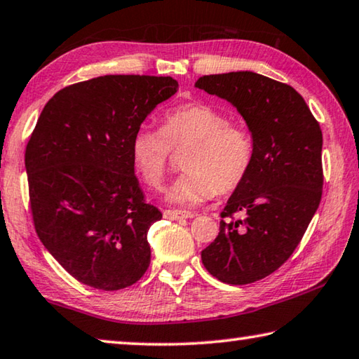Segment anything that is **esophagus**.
I'll use <instances>...</instances> for the list:
<instances>
[{"instance_id": "obj_1", "label": "esophagus", "mask_w": 359, "mask_h": 359, "mask_svg": "<svg viewBox=\"0 0 359 359\" xmlns=\"http://www.w3.org/2000/svg\"><path fill=\"white\" fill-rule=\"evenodd\" d=\"M194 216V213L192 211H183V210H163V218H167V219H173V221H176V219H189V218H192Z\"/></svg>"}]
</instances>
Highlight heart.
I'll list each match as a JSON object with an SVG mask.
<instances>
[{
  "instance_id": "obj_1",
  "label": "heart",
  "mask_w": 359,
  "mask_h": 359,
  "mask_svg": "<svg viewBox=\"0 0 359 359\" xmlns=\"http://www.w3.org/2000/svg\"><path fill=\"white\" fill-rule=\"evenodd\" d=\"M175 151L187 149L186 172L168 192L170 201L198 203L216 192L227 194L245 183L255 162V138L242 122L211 103L194 102L170 108L161 130L141 127L130 144L132 163L143 183L161 187Z\"/></svg>"
}]
</instances>
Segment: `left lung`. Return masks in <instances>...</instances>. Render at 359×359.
Instances as JSON below:
<instances>
[{
	"instance_id": "obj_1",
	"label": "left lung",
	"mask_w": 359,
	"mask_h": 359,
	"mask_svg": "<svg viewBox=\"0 0 359 359\" xmlns=\"http://www.w3.org/2000/svg\"><path fill=\"white\" fill-rule=\"evenodd\" d=\"M196 86L231 102L255 138L251 172L221 211L202 262L224 283H255L290 259L321 202V128L301 93L267 76L210 74Z\"/></svg>"
}]
</instances>
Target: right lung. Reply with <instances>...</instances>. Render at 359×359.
<instances>
[{
    "label": "right lung",
    "instance_id": "right-lung-1",
    "mask_svg": "<svg viewBox=\"0 0 359 359\" xmlns=\"http://www.w3.org/2000/svg\"><path fill=\"white\" fill-rule=\"evenodd\" d=\"M176 90L170 76H98L63 87L41 111L25 149L34 231L81 283L124 290L149 267L148 231L162 213L146 202L130 144Z\"/></svg>",
    "mask_w": 359,
    "mask_h": 359
}]
</instances>
